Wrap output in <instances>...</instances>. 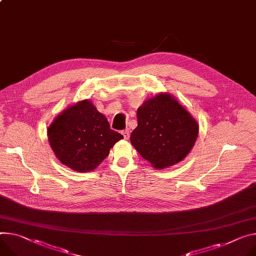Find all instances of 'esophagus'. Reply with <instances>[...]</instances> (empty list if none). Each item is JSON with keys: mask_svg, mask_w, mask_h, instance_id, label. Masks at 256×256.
Wrapping results in <instances>:
<instances>
[{"mask_svg": "<svg viewBox=\"0 0 256 256\" xmlns=\"http://www.w3.org/2000/svg\"><path fill=\"white\" fill-rule=\"evenodd\" d=\"M122 136H124V140H128V138H130V132H128V130H122Z\"/></svg>", "mask_w": 256, "mask_h": 256, "instance_id": "1", "label": "esophagus"}]
</instances>
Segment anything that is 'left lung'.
<instances>
[{
  "mask_svg": "<svg viewBox=\"0 0 256 256\" xmlns=\"http://www.w3.org/2000/svg\"><path fill=\"white\" fill-rule=\"evenodd\" d=\"M136 118L130 143L157 170L178 164L192 150L198 136L195 118L166 92L145 101L138 108Z\"/></svg>",
  "mask_w": 256,
  "mask_h": 256,
  "instance_id": "8db88e82",
  "label": "left lung"
}]
</instances>
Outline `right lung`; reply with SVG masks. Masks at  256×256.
Returning <instances> with one entry per match:
<instances>
[{"instance_id": "add662e5", "label": "right lung", "mask_w": 256, "mask_h": 256, "mask_svg": "<svg viewBox=\"0 0 256 256\" xmlns=\"http://www.w3.org/2000/svg\"><path fill=\"white\" fill-rule=\"evenodd\" d=\"M122 134L88 100L66 108L48 128V140L61 164L72 170H94Z\"/></svg>"}]
</instances>
